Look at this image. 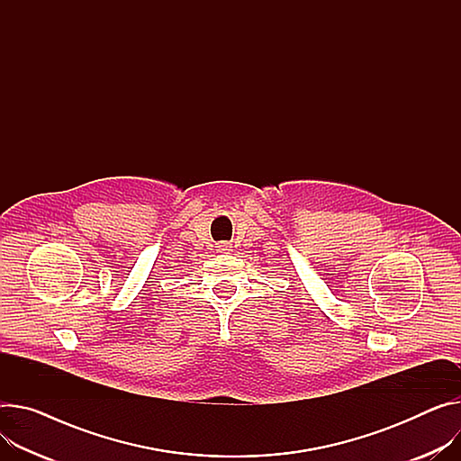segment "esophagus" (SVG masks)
Here are the masks:
<instances>
[{"instance_id":"obj_1","label":"esophagus","mask_w":461,"mask_h":461,"mask_svg":"<svg viewBox=\"0 0 461 461\" xmlns=\"http://www.w3.org/2000/svg\"><path fill=\"white\" fill-rule=\"evenodd\" d=\"M216 247H218V249H216V251H218V253H221V255H229V253L232 251V249H230V245H229V243H218Z\"/></svg>"}]
</instances>
